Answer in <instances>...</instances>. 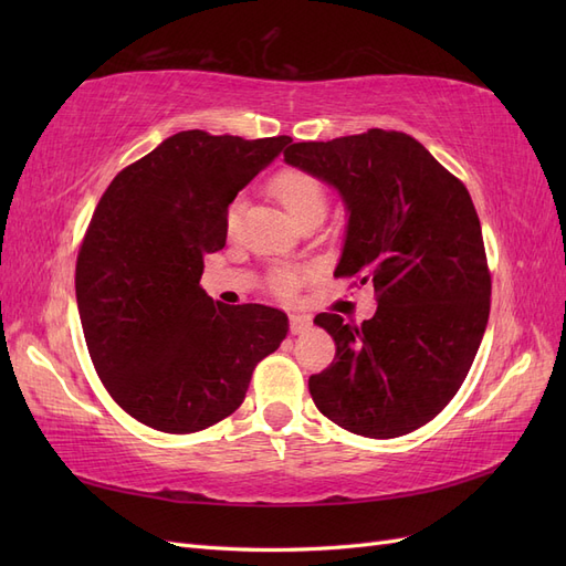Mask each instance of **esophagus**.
I'll list each match as a JSON object with an SVG mask.
<instances>
[{"label":"esophagus","instance_id":"esophagus-1","mask_svg":"<svg viewBox=\"0 0 566 566\" xmlns=\"http://www.w3.org/2000/svg\"><path fill=\"white\" fill-rule=\"evenodd\" d=\"M312 328V316L306 314H290V333L293 335H300L304 331Z\"/></svg>","mask_w":566,"mask_h":566}]
</instances>
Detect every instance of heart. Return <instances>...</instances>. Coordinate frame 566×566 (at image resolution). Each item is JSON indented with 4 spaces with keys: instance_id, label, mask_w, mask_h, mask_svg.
Here are the masks:
<instances>
[{
    "instance_id": "obj_1",
    "label": "heart",
    "mask_w": 566,
    "mask_h": 566,
    "mask_svg": "<svg viewBox=\"0 0 566 566\" xmlns=\"http://www.w3.org/2000/svg\"><path fill=\"white\" fill-rule=\"evenodd\" d=\"M269 188L295 224L304 217L325 214V205H328L325 188L310 172H302V169H293V167L281 169V172L269 181ZM233 219H235V205L229 210V224H233ZM297 283H300V276L295 271H279L276 276H273V287H276L281 295L293 293Z\"/></svg>"
}]
</instances>
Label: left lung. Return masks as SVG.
Segmentation results:
<instances>
[{
    "label": "left lung",
    "instance_id": "1",
    "mask_svg": "<svg viewBox=\"0 0 566 566\" xmlns=\"http://www.w3.org/2000/svg\"><path fill=\"white\" fill-rule=\"evenodd\" d=\"M285 163L335 188L347 210L335 276L378 295L361 325L314 318L337 354L310 378L312 399L354 434L413 432L455 397L489 321L491 276L468 188L401 132L293 144Z\"/></svg>",
    "mask_w": 566,
    "mask_h": 566
}]
</instances>
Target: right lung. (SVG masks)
Here are the masks:
<instances>
[{
  "instance_id": "right-lung-1",
  "label": "right lung",
  "mask_w": 566,
  "mask_h": 566,
  "mask_svg": "<svg viewBox=\"0 0 566 566\" xmlns=\"http://www.w3.org/2000/svg\"><path fill=\"white\" fill-rule=\"evenodd\" d=\"M290 142L179 132L96 205L75 269L82 331L115 403L153 430L191 434L231 416L287 335L283 312L214 302L200 276L227 243L229 205Z\"/></svg>"
}]
</instances>
